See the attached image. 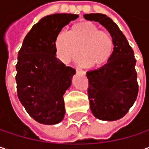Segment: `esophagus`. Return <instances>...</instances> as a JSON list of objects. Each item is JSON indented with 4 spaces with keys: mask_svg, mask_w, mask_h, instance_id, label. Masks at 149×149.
<instances>
[{
    "mask_svg": "<svg viewBox=\"0 0 149 149\" xmlns=\"http://www.w3.org/2000/svg\"><path fill=\"white\" fill-rule=\"evenodd\" d=\"M77 72H78L82 73L83 75L86 74V73H85V72H84V71H83V70H77Z\"/></svg>",
    "mask_w": 149,
    "mask_h": 149,
    "instance_id": "esophagus-1",
    "label": "esophagus"
}]
</instances>
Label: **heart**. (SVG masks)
<instances>
[{"instance_id": "obj_1", "label": "heart", "mask_w": 149, "mask_h": 149, "mask_svg": "<svg viewBox=\"0 0 149 149\" xmlns=\"http://www.w3.org/2000/svg\"><path fill=\"white\" fill-rule=\"evenodd\" d=\"M54 46L57 57L65 64L76 59L80 49L83 65L100 68L111 59L115 40L109 33L102 31L94 22L84 20L73 25L71 32H58Z\"/></svg>"}]
</instances>
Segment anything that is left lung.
Returning a JSON list of instances; mask_svg holds the SVG:
<instances>
[{
  "label": "left lung",
  "mask_w": 149,
  "mask_h": 149,
  "mask_svg": "<svg viewBox=\"0 0 149 149\" xmlns=\"http://www.w3.org/2000/svg\"><path fill=\"white\" fill-rule=\"evenodd\" d=\"M84 17L103 25L115 40V52L109 62L86 73L91 112L98 119L115 121L127 114L138 95L134 51L109 17L103 14H89Z\"/></svg>",
  "instance_id": "1"
}]
</instances>
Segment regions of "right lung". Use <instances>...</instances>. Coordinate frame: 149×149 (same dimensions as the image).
<instances>
[{"mask_svg":"<svg viewBox=\"0 0 149 149\" xmlns=\"http://www.w3.org/2000/svg\"><path fill=\"white\" fill-rule=\"evenodd\" d=\"M78 15L54 14L42 18L24 39L16 64L17 95L38 123L52 125L65 116L64 94L76 70L56 58L54 41L62 28Z\"/></svg>","mask_w":149,"mask_h":149,"instance_id":"right-lung-1","label":"right lung"}]
</instances>
